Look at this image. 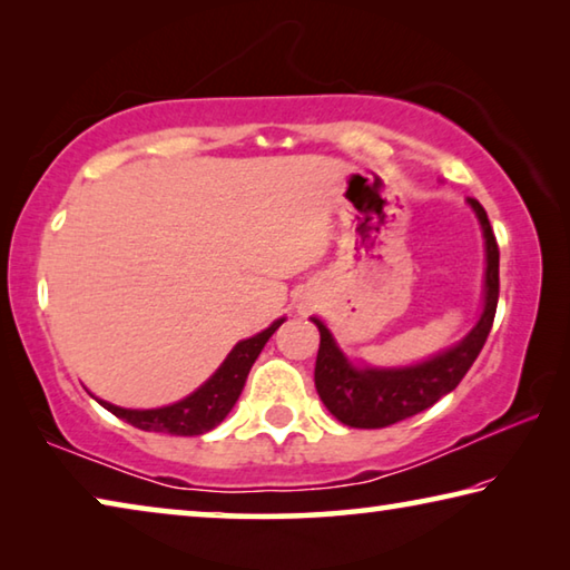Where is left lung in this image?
Segmentation results:
<instances>
[{
  "label": "left lung",
  "mask_w": 570,
  "mask_h": 570,
  "mask_svg": "<svg viewBox=\"0 0 570 570\" xmlns=\"http://www.w3.org/2000/svg\"><path fill=\"white\" fill-rule=\"evenodd\" d=\"M470 206L475 208L480 218L488 248L485 308H482L475 330L458 346H452V350L435 356V360L407 366V370H354L344 360V354L336 350L330 330L320 320H314L322 334L320 354H316L314 366V384L326 410L340 422L350 424V428L380 430L407 420L412 414L432 407L440 397L455 390L472 362L478 360L495 320L500 294V250L485 208L475 198H470Z\"/></svg>",
  "instance_id": "left-lung-1"
}]
</instances>
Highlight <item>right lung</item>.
I'll return each instance as SVG.
<instances>
[{"mask_svg":"<svg viewBox=\"0 0 570 570\" xmlns=\"http://www.w3.org/2000/svg\"><path fill=\"white\" fill-rule=\"evenodd\" d=\"M284 320L274 322L262 334L250 336L246 342H238L234 352L228 354V360L220 364V370L210 377L204 387L196 390L190 397L180 400L170 407L160 410H122L115 407L110 402H100L105 410H110L115 417L130 422L132 428L146 430V432H166V435H204V432L214 430L216 424L224 422L226 414L234 407L240 390H244L246 377L254 366L256 356L262 354L264 344L268 342Z\"/></svg>","mask_w":570,"mask_h":570,"instance_id":"right-lung-1","label":"right lung"}]
</instances>
